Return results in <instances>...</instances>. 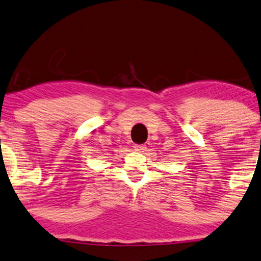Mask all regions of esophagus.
I'll use <instances>...</instances> for the list:
<instances>
[{"label":"esophagus","instance_id":"obj_1","mask_svg":"<svg viewBox=\"0 0 261 261\" xmlns=\"http://www.w3.org/2000/svg\"><path fill=\"white\" fill-rule=\"evenodd\" d=\"M135 150L137 151H146L147 150V147L146 144H135Z\"/></svg>","mask_w":261,"mask_h":261}]
</instances>
